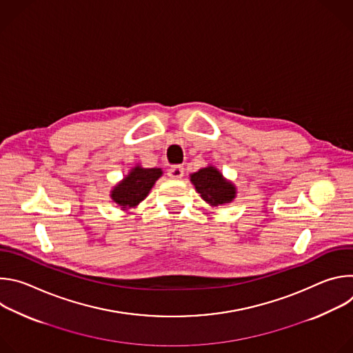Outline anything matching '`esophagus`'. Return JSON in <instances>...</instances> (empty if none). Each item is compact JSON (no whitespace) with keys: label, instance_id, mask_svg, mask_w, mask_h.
Returning <instances> with one entry per match:
<instances>
[{"label":"esophagus","instance_id":"1","mask_svg":"<svg viewBox=\"0 0 353 353\" xmlns=\"http://www.w3.org/2000/svg\"><path fill=\"white\" fill-rule=\"evenodd\" d=\"M168 176L170 179H181L184 176V168L183 166H173L168 170Z\"/></svg>","mask_w":353,"mask_h":353}]
</instances>
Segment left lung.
Masks as SVG:
<instances>
[{"label":"left lung","instance_id":"8db88e82","mask_svg":"<svg viewBox=\"0 0 353 353\" xmlns=\"http://www.w3.org/2000/svg\"><path fill=\"white\" fill-rule=\"evenodd\" d=\"M190 181L201 198L214 208L232 203L237 195L236 185L212 165L191 173Z\"/></svg>","mask_w":353,"mask_h":353}]
</instances>
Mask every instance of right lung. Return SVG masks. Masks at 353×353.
Returning <instances> with one entry per match:
<instances>
[{"mask_svg":"<svg viewBox=\"0 0 353 353\" xmlns=\"http://www.w3.org/2000/svg\"><path fill=\"white\" fill-rule=\"evenodd\" d=\"M162 174L163 170L161 168H142L137 165L112 188L110 198L123 211L137 208Z\"/></svg>","mask_w":353,"mask_h":353,"instance_id":"obj_1","label":"right lung"}]
</instances>
